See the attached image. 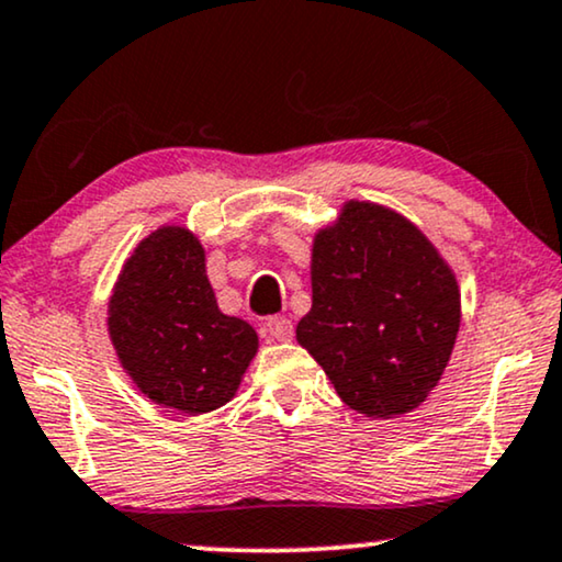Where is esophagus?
Returning a JSON list of instances; mask_svg holds the SVG:
<instances>
[{
	"label": "esophagus",
	"instance_id": "34e87169",
	"mask_svg": "<svg viewBox=\"0 0 562 562\" xmlns=\"http://www.w3.org/2000/svg\"><path fill=\"white\" fill-rule=\"evenodd\" d=\"M267 334L272 341H290L293 339V321L285 316H272L267 321Z\"/></svg>",
	"mask_w": 562,
	"mask_h": 562
}]
</instances>
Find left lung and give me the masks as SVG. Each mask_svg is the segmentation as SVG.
Masks as SVG:
<instances>
[{
  "mask_svg": "<svg viewBox=\"0 0 562 562\" xmlns=\"http://www.w3.org/2000/svg\"><path fill=\"white\" fill-rule=\"evenodd\" d=\"M313 305L297 344L357 414L395 418L422 406L460 331L452 267L408 218L349 200L311 254Z\"/></svg>",
  "mask_w": 562,
  "mask_h": 562,
  "instance_id": "1",
  "label": "left lung"
}]
</instances>
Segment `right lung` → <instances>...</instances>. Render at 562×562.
Wrapping results in <instances>:
<instances>
[{
  "mask_svg": "<svg viewBox=\"0 0 562 562\" xmlns=\"http://www.w3.org/2000/svg\"><path fill=\"white\" fill-rule=\"evenodd\" d=\"M115 355L146 398L198 416L234 398L259 336L221 313L205 249L184 226L146 236L120 269L108 305Z\"/></svg>",
  "mask_w": 562,
  "mask_h": 562,
  "instance_id": "1",
  "label": "right lung"
}]
</instances>
